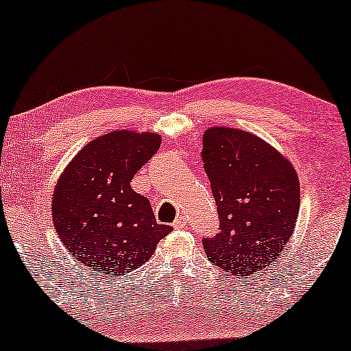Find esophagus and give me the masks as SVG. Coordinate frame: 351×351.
Masks as SVG:
<instances>
[{
  "label": "esophagus",
  "instance_id": "obj_1",
  "mask_svg": "<svg viewBox=\"0 0 351 351\" xmlns=\"http://www.w3.org/2000/svg\"><path fill=\"white\" fill-rule=\"evenodd\" d=\"M172 226H174L176 229H183V228H185V226H186V218L183 217V215H179V217L176 218L174 224H172Z\"/></svg>",
  "mask_w": 351,
  "mask_h": 351
}]
</instances>
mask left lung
<instances>
[{
    "instance_id": "left-lung-1",
    "label": "left lung",
    "mask_w": 351,
    "mask_h": 351,
    "mask_svg": "<svg viewBox=\"0 0 351 351\" xmlns=\"http://www.w3.org/2000/svg\"><path fill=\"white\" fill-rule=\"evenodd\" d=\"M202 160L219 232L202 241L210 262L245 279L282 254L300 213V182L287 157L257 134L230 127L204 133Z\"/></svg>"
}]
</instances>
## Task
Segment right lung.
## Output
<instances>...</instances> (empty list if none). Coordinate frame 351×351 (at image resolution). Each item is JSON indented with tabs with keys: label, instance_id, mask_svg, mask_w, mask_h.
I'll use <instances>...</instances> for the list:
<instances>
[{
	"label": "right lung",
	"instance_id": "obj_1",
	"mask_svg": "<svg viewBox=\"0 0 351 351\" xmlns=\"http://www.w3.org/2000/svg\"><path fill=\"white\" fill-rule=\"evenodd\" d=\"M152 132L114 130L88 143L59 176L51 199L56 234L99 276H123L144 265L171 226L158 224L133 176L157 152Z\"/></svg>",
	"mask_w": 351,
	"mask_h": 351
}]
</instances>
